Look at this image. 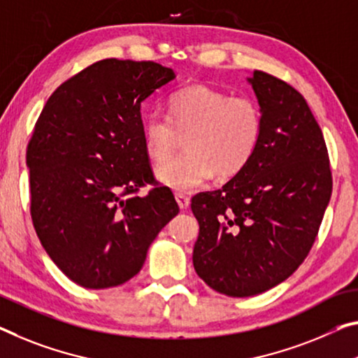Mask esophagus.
<instances>
[{
	"label": "esophagus",
	"mask_w": 358,
	"mask_h": 358,
	"mask_svg": "<svg viewBox=\"0 0 358 358\" xmlns=\"http://www.w3.org/2000/svg\"><path fill=\"white\" fill-rule=\"evenodd\" d=\"M174 196H176V201H178V205H179L180 210L185 211L187 208H189V205H190V198L187 196V195H184V194H176Z\"/></svg>",
	"instance_id": "34e87169"
}]
</instances>
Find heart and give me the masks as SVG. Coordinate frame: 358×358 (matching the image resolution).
<instances>
[{
    "label": "heart",
    "mask_w": 358,
    "mask_h": 358,
    "mask_svg": "<svg viewBox=\"0 0 358 358\" xmlns=\"http://www.w3.org/2000/svg\"><path fill=\"white\" fill-rule=\"evenodd\" d=\"M168 118L152 113L142 124V145L153 163H164L186 136L184 156L157 169L163 185L192 192L219 178L238 174L251 162L262 133L261 110L246 96L205 85H192L173 92L166 101Z\"/></svg>",
    "instance_id": "heart-1"
}]
</instances>
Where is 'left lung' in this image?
<instances>
[{"label": "left lung", "mask_w": 358, "mask_h": 358, "mask_svg": "<svg viewBox=\"0 0 358 358\" xmlns=\"http://www.w3.org/2000/svg\"><path fill=\"white\" fill-rule=\"evenodd\" d=\"M262 117L251 162L222 189L192 198L194 267L217 293L248 298L287 280L309 255L331 196L322 129L306 99L275 76L246 78Z\"/></svg>", "instance_id": "left-lung-1"}]
</instances>
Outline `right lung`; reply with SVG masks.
Returning <instances> with one entry per match:
<instances>
[{
    "label": "right lung",
    "mask_w": 358,
    "mask_h": 358,
    "mask_svg": "<svg viewBox=\"0 0 358 358\" xmlns=\"http://www.w3.org/2000/svg\"><path fill=\"white\" fill-rule=\"evenodd\" d=\"M176 78L157 62L106 59L48 99L27 148L31 219L49 257L80 287L103 289L139 273L148 246L179 213L153 184L141 106Z\"/></svg>",
    "instance_id": "add662e5"
}]
</instances>
